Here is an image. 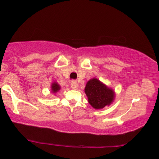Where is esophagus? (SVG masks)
I'll return each instance as SVG.
<instances>
[{"label":"esophagus","mask_w":159,"mask_h":159,"mask_svg":"<svg viewBox=\"0 0 159 159\" xmlns=\"http://www.w3.org/2000/svg\"><path fill=\"white\" fill-rule=\"evenodd\" d=\"M71 87L72 88V89L76 90L78 88H79V84H78L77 81H75V80H72L71 82Z\"/></svg>","instance_id":"esophagus-1"}]
</instances>
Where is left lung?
<instances>
[{"instance_id":"left-lung-1","label":"left lung","mask_w":159,"mask_h":159,"mask_svg":"<svg viewBox=\"0 0 159 159\" xmlns=\"http://www.w3.org/2000/svg\"><path fill=\"white\" fill-rule=\"evenodd\" d=\"M85 93L88 96V102L96 109L109 105L114 99V91L97 79H91L87 83Z\"/></svg>"}]
</instances>
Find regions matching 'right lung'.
<instances>
[{
	"label": "right lung",
	"instance_id": "add662e5",
	"mask_svg": "<svg viewBox=\"0 0 159 159\" xmlns=\"http://www.w3.org/2000/svg\"><path fill=\"white\" fill-rule=\"evenodd\" d=\"M60 89V85H59L57 83H52V93H57V92H58V90Z\"/></svg>",
	"mask_w": 159,
	"mask_h": 159
}]
</instances>
